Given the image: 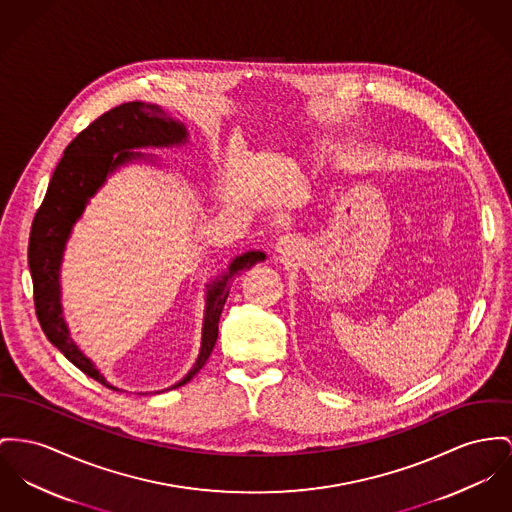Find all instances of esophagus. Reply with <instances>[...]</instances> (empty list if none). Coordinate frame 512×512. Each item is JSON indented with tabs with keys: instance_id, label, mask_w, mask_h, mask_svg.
Segmentation results:
<instances>
[{
	"instance_id": "34e87169",
	"label": "esophagus",
	"mask_w": 512,
	"mask_h": 512,
	"mask_svg": "<svg viewBox=\"0 0 512 512\" xmlns=\"http://www.w3.org/2000/svg\"><path fill=\"white\" fill-rule=\"evenodd\" d=\"M293 250V239L291 237H281L277 242V252L279 254H289Z\"/></svg>"
}]
</instances>
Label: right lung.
Wrapping results in <instances>:
<instances>
[{
    "instance_id": "1",
    "label": "right lung",
    "mask_w": 512,
    "mask_h": 512,
    "mask_svg": "<svg viewBox=\"0 0 512 512\" xmlns=\"http://www.w3.org/2000/svg\"><path fill=\"white\" fill-rule=\"evenodd\" d=\"M184 139L186 128L180 122H174L157 104L124 103L110 108L79 132L66 147L33 219L29 237V268L40 328L79 371L112 390L116 388L104 380L95 365L69 338L68 326L62 316L58 281L64 246L73 223L83 213L89 198L99 190V186H103L106 174L118 165L139 157V153H130V149L184 143ZM264 258V252H246L233 260L227 275L213 281L207 293L200 357L192 371L172 388L192 380V376L209 359L219 334V318L229 297L227 279L233 273L246 272Z\"/></svg>"
}]
</instances>
